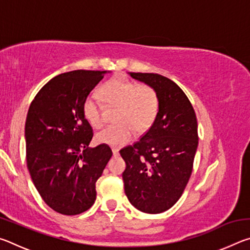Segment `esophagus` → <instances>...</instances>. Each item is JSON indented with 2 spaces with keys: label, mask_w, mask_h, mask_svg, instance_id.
I'll use <instances>...</instances> for the list:
<instances>
[{
  "label": "esophagus",
  "mask_w": 250,
  "mask_h": 250,
  "mask_svg": "<svg viewBox=\"0 0 250 250\" xmlns=\"http://www.w3.org/2000/svg\"><path fill=\"white\" fill-rule=\"evenodd\" d=\"M112 154H113V156H117L118 154H119V150L115 149V147H112Z\"/></svg>",
  "instance_id": "34e87169"
}]
</instances>
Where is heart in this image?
<instances>
[{
    "label": "heart",
    "mask_w": 250,
    "mask_h": 250,
    "mask_svg": "<svg viewBox=\"0 0 250 250\" xmlns=\"http://www.w3.org/2000/svg\"><path fill=\"white\" fill-rule=\"evenodd\" d=\"M104 104L117 105L115 121L97 133L96 140L101 145L121 146L128 142L132 133L142 134L149 130L159 112L160 98L156 90L146 83H138L125 76H113L99 89ZM83 115L90 125L98 129L104 124L103 108L94 96L83 101Z\"/></svg>",
    "instance_id": "1"
}]
</instances>
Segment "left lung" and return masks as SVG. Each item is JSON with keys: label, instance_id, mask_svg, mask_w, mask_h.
Wrapping results in <instances>:
<instances>
[{"label": "left lung", "instance_id": "left-lung-1", "mask_svg": "<svg viewBox=\"0 0 250 250\" xmlns=\"http://www.w3.org/2000/svg\"><path fill=\"white\" fill-rule=\"evenodd\" d=\"M156 90L159 112L140 140L120 150L126 164L125 192L135 208L147 214L166 211L179 201L192 174L198 145L197 120L184 91L164 76L129 73Z\"/></svg>", "mask_w": 250, "mask_h": 250}]
</instances>
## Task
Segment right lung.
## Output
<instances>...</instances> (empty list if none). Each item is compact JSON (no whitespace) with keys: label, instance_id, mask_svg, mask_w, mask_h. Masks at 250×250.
Listing matches in <instances>:
<instances>
[{"label":"right lung","instance_id":"1","mask_svg":"<svg viewBox=\"0 0 250 250\" xmlns=\"http://www.w3.org/2000/svg\"><path fill=\"white\" fill-rule=\"evenodd\" d=\"M107 71L74 70L50 79L29 105L25 140L29 174L50 208L78 215L94 205L96 182L112 151L89 147L92 129L83 115V101Z\"/></svg>","mask_w":250,"mask_h":250}]
</instances>
